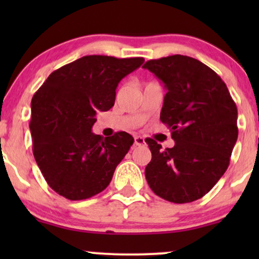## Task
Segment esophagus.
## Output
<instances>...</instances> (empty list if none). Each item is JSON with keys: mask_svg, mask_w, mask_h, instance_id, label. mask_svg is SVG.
<instances>
[{"mask_svg": "<svg viewBox=\"0 0 259 259\" xmlns=\"http://www.w3.org/2000/svg\"><path fill=\"white\" fill-rule=\"evenodd\" d=\"M135 145L136 146H141V145L145 144V139L141 138V136H135Z\"/></svg>", "mask_w": 259, "mask_h": 259, "instance_id": "esophagus-1", "label": "esophagus"}]
</instances>
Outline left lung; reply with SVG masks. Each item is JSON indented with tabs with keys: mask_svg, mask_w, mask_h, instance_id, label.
<instances>
[{
	"mask_svg": "<svg viewBox=\"0 0 259 259\" xmlns=\"http://www.w3.org/2000/svg\"><path fill=\"white\" fill-rule=\"evenodd\" d=\"M164 84L160 121L174 147L146 139L152 159L145 169L151 190L174 203L203 197L229 167L236 144L237 108L227 85L197 59L174 55L144 64Z\"/></svg>",
	"mask_w": 259,
	"mask_h": 259,
	"instance_id": "obj_1",
	"label": "left lung"
}]
</instances>
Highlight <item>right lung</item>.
I'll list each match as a JSON object with an SVG mask.
<instances>
[{"label": "right lung", "instance_id": "1", "mask_svg": "<svg viewBox=\"0 0 259 259\" xmlns=\"http://www.w3.org/2000/svg\"><path fill=\"white\" fill-rule=\"evenodd\" d=\"M142 57L85 56L50 74L31 100L32 153L45 180L58 195L80 201L100 194L134 139L91 132L97 111L114 106L115 89L144 63Z\"/></svg>", "mask_w": 259, "mask_h": 259}]
</instances>
